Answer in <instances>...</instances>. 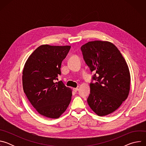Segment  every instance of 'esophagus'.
Returning <instances> with one entry per match:
<instances>
[{
    "mask_svg": "<svg viewBox=\"0 0 146 146\" xmlns=\"http://www.w3.org/2000/svg\"><path fill=\"white\" fill-rule=\"evenodd\" d=\"M73 91H74V92H77V91L78 90V88H73Z\"/></svg>",
    "mask_w": 146,
    "mask_h": 146,
    "instance_id": "1",
    "label": "esophagus"
}]
</instances>
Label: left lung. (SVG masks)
<instances>
[{
    "label": "left lung",
    "mask_w": 146,
    "mask_h": 146,
    "mask_svg": "<svg viewBox=\"0 0 146 146\" xmlns=\"http://www.w3.org/2000/svg\"><path fill=\"white\" fill-rule=\"evenodd\" d=\"M83 58L91 72L87 102L98 115L116 110L128 98L131 76L127 62L118 49L109 41H93L81 47Z\"/></svg>",
    "instance_id": "obj_1"
}]
</instances>
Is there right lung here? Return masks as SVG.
I'll return each instance as SVG.
<instances>
[{"mask_svg":"<svg viewBox=\"0 0 146 146\" xmlns=\"http://www.w3.org/2000/svg\"><path fill=\"white\" fill-rule=\"evenodd\" d=\"M70 46L41 45L27 60L23 72L25 94L41 115L58 118L68 108L72 90L62 81L55 82L61 74L62 62Z\"/></svg>","mask_w":146,"mask_h":146,"instance_id":"add662e5","label":"right lung"}]
</instances>
